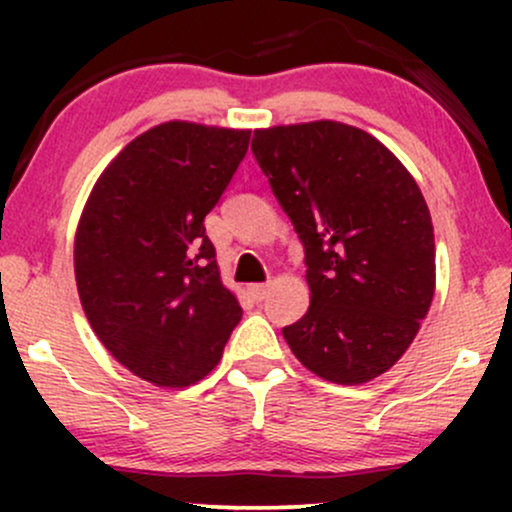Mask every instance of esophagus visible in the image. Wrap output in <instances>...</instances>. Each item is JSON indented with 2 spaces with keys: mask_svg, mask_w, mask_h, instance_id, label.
Here are the masks:
<instances>
[{
  "mask_svg": "<svg viewBox=\"0 0 512 512\" xmlns=\"http://www.w3.org/2000/svg\"><path fill=\"white\" fill-rule=\"evenodd\" d=\"M248 291H250V296L255 298V301H262V298L267 296L269 284H250V286H248Z\"/></svg>",
  "mask_w": 512,
  "mask_h": 512,
  "instance_id": "esophagus-1",
  "label": "esophagus"
}]
</instances>
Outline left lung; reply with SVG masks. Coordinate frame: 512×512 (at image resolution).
<instances>
[{
	"label": "left lung",
	"instance_id": "obj_1",
	"mask_svg": "<svg viewBox=\"0 0 512 512\" xmlns=\"http://www.w3.org/2000/svg\"><path fill=\"white\" fill-rule=\"evenodd\" d=\"M252 154L305 245L310 308L284 327L317 378L390 370L436 293V240L414 175L383 142L334 120L255 129Z\"/></svg>",
	"mask_w": 512,
	"mask_h": 512
}]
</instances>
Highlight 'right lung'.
Segmentation results:
<instances>
[{"label":"right lung","mask_w":512,"mask_h":512,"mask_svg":"<svg viewBox=\"0 0 512 512\" xmlns=\"http://www.w3.org/2000/svg\"><path fill=\"white\" fill-rule=\"evenodd\" d=\"M248 142L250 129L161 122L108 163L81 211L74 276L88 325L115 361L156 387L209 375L243 317L204 216Z\"/></svg>","instance_id":"obj_1"}]
</instances>
